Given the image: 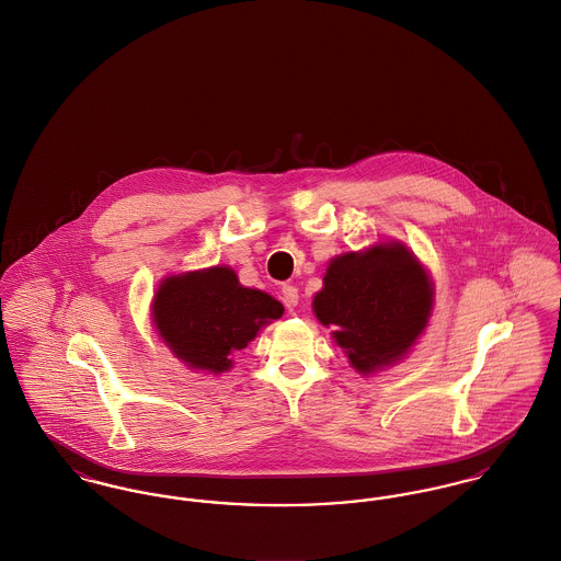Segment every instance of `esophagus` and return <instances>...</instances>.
<instances>
[{
	"instance_id": "34e87169",
	"label": "esophagus",
	"mask_w": 561,
	"mask_h": 561,
	"mask_svg": "<svg viewBox=\"0 0 561 561\" xmlns=\"http://www.w3.org/2000/svg\"><path fill=\"white\" fill-rule=\"evenodd\" d=\"M283 301H285V306L291 310V308H296L299 301L298 287H294V285H285L283 287Z\"/></svg>"
}]
</instances>
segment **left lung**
Instances as JSON below:
<instances>
[{
	"label": "left lung",
	"mask_w": 561,
	"mask_h": 561,
	"mask_svg": "<svg viewBox=\"0 0 561 561\" xmlns=\"http://www.w3.org/2000/svg\"><path fill=\"white\" fill-rule=\"evenodd\" d=\"M434 310V280L411 249L398 240L334 257L312 298L321 325L355 373L396 366L423 336Z\"/></svg>",
	"instance_id": "left-lung-1"
}]
</instances>
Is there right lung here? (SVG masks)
I'll use <instances>...</instances> for the list:
<instances>
[{
  "mask_svg": "<svg viewBox=\"0 0 561 561\" xmlns=\"http://www.w3.org/2000/svg\"><path fill=\"white\" fill-rule=\"evenodd\" d=\"M285 312L278 299L240 285L227 265L165 276L150 301L163 344L191 370L224 374L260 330Z\"/></svg>",
  "mask_w": 561,
  "mask_h": 561,
  "instance_id": "obj_1",
  "label": "right lung"
}]
</instances>
